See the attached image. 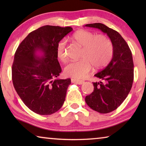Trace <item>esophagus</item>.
Listing matches in <instances>:
<instances>
[{
	"label": "esophagus",
	"instance_id": "34e87169",
	"mask_svg": "<svg viewBox=\"0 0 146 146\" xmlns=\"http://www.w3.org/2000/svg\"><path fill=\"white\" fill-rule=\"evenodd\" d=\"M71 82L77 84H82L84 82L83 80H76V79H71Z\"/></svg>",
	"mask_w": 146,
	"mask_h": 146
}]
</instances>
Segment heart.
Instances as JSON below:
<instances>
[{"label": "heart", "instance_id": "1", "mask_svg": "<svg viewBox=\"0 0 146 146\" xmlns=\"http://www.w3.org/2000/svg\"><path fill=\"white\" fill-rule=\"evenodd\" d=\"M73 40L83 47L81 60L73 61L64 68L66 76L80 79L87 76L92 70V65L100 68L107 65L113 54L112 42L104 35H95L88 30H79L72 36ZM66 42L64 40L59 42L56 47V56L61 62L67 59L66 52Z\"/></svg>", "mask_w": 146, "mask_h": 146}]
</instances>
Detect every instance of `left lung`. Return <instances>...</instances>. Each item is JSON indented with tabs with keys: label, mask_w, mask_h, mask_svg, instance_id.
I'll list each match as a JSON object with an SVG mask.
<instances>
[{
	"label": "left lung",
	"mask_w": 146,
	"mask_h": 146,
	"mask_svg": "<svg viewBox=\"0 0 146 146\" xmlns=\"http://www.w3.org/2000/svg\"><path fill=\"white\" fill-rule=\"evenodd\" d=\"M85 26L97 28L108 35L113 46L111 60L95 76L101 79L93 82L94 90L86 96L89 107L100 113H108L119 107L131 89L134 78V64L129 46L117 31L101 23Z\"/></svg>",
	"instance_id": "left-lung-1"
}]
</instances>
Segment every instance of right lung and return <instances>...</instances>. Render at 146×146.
I'll list each match as a JSON object with an SVG mask.
<instances>
[{
    "mask_svg": "<svg viewBox=\"0 0 146 146\" xmlns=\"http://www.w3.org/2000/svg\"><path fill=\"white\" fill-rule=\"evenodd\" d=\"M72 30L71 27L42 26L29 33L15 53L14 88L24 104L38 115L55 113L65 101L71 79L56 78L62 69L56 50L59 42Z\"/></svg>",
    "mask_w": 146,
    "mask_h": 146,
    "instance_id": "1",
    "label": "right lung"
}]
</instances>
